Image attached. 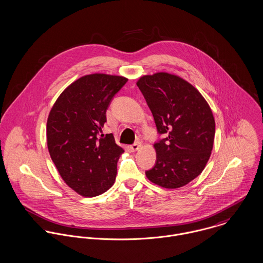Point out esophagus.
<instances>
[{
  "mask_svg": "<svg viewBox=\"0 0 263 263\" xmlns=\"http://www.w3.org/2000/svg\"><path fill=\"white\" fill-rule=\"evenodd\" d=\"M142 146H143V143H141V142H138V143L132 144V145L129 146V148H130L132 152H137V151L140 149Z\"/></svg>",
  "mask_w": 263,
  "mask_h": 263,
  "instance_id": "esophagus-1",
  "label": "esophagus"
}]
</instances>
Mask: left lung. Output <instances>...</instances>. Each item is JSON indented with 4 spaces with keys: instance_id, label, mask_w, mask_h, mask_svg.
<instances>
[{
    "instance_id": "obj_1",
    "label": "left lung",
    "mask_w": 263,
    "mask_h": 263,
    "mask_svg": "<svg viewBox=\"0 0 263 263\" xmlns=\"http://www.w3.org/2000/svg\"><path fill=\"white\" fill-rule=\"evenodd\" d=\"M159 134L157 162L145 172L154 184L178 189L206 167L215 137V120L206 99L191 83L167 72L143 75L138 82Z\"/></svg>"
}]
</instances>
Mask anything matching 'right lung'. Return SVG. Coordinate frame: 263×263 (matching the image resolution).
<instances>
[{"instance_id":"obj_1","label":"right lung","mask_w":263,"mask_h":263,"mask_svg":"<svg viewBox=\"0 0 263 263\" xmlns=\"http://www.w3.org/2000/svg\"><path fill=\"white\" fill-rule=\"evenodd\" d=\"M126 81L119 75H84L62 91L49 112L50 157L65 184L83 197L101 195L115 184L124 151L111 134L102 138L101 128L112 97Z\"/></svg>"}]
</instances>
